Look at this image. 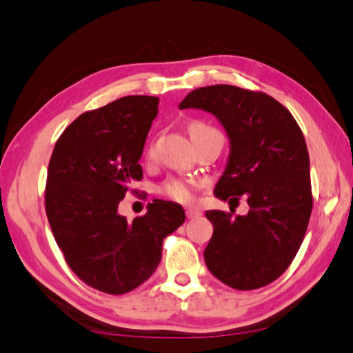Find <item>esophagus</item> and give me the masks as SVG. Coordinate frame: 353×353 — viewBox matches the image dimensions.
I'll use <instances>...</instances> for the list:
<instances>
[{"mask_svg":"<svg viewBox=\"0 0 353 353\" xmlns=\"http://www.w3.org/2000/svg\"><path fill=\"white\" fill-rule=\"evenodd\" d=\"M202 216V211L197 210V208H188L186 210V217L188 219H197Z\"/></svg>","mask_w":353,"mask_h":353,"instance_id":"esophagus-1","label":"esophagus"}]
</instances>
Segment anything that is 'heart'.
I'll use <instances>...</instances> for the list:
<instances>
[{"instance_id":"1","label":"heart","mask_w":353,"mask_h":353,"mask_svg":"<svg viewBox=\"0 0 353 353\" xmlns=\"http://www.w3.org/2000/svg\"><path fill=\"white\" fill-rule=\"evenodd\" d=\"M203 127H206L203 123H194V125H191V131L196 128H203ZM153 153H154V148L153 145H151L148 150V154L151 156ZM197 186H199V182L194 181V179H170V181L162 183L161 192L167 197L176 200V202L188 203L194 199V191Z\"/></svg>"}]
</instances>
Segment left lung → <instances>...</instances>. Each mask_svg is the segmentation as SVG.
<instances>
[{"mask_svg":"<svg viewBox=\"0 0 353 353\" xmlns=\"http://www.w3.org/2000/svg\"><path fill=\"white\" fill-rule=\"evenodd\" d=\"M179 108L216 116L230 139V156L214 188L246 216L206 211L214 226L203 257L210 272L239 291L266 286L286 271L305 239L312 212L309 153L299 123L271 96L219 84L192 90Z\"/></svg>","mask_w":353,"mask_h":353,"instance_id":"obj_1","label":"left lung"}]
</instances>
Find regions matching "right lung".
I'll return each mask as SVG.
<instances>
[{"label":"right lung","mask_w":353,"mask_h":353,"mask_svg":"<svg viewBox=\"0 0 353 353\" xmlns=\"http://www.w3.org/2000/svg\"><path fill=\"white\" fill-rule=\"evenodd\" d=\"M156 96H123L82 113L54 145L48 163L46 212L67 265L98 291L121 295L148 280L162 241L185 222L179 203L154 199L133 222L117 212L142 179V156Z\"/></svg>","instance_id":"obj_1"}]
</instances>
